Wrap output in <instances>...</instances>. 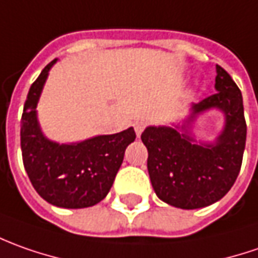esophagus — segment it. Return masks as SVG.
<instances>
[{
    "label": "esophagus",
    "instance_id": "34e87169",
    "mask_svg": "<svg viewBox=\"0 0 258 258\" xmlns=\"http://www.w3.org/2000/svg\"><path fill=\"white\" fill-rule=\"evenodd\" d=\"M147 122L146 121H136L134 122V130H136V134H137V137H140L141 136V133L144 131V128H146Z\"/></svg>",
    "mask_w": 258,
    "mask_h": 258
}]
</instances>
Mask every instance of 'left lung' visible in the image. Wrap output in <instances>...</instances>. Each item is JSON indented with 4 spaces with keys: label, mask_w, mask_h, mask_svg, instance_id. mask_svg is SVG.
Instances as JSON below:
<instances>
[{
    "label": "left lung",
    "mask_w": 258,
    "mask_h": 258,
    "mask_svg": "<svg viewBox=\"0 0 258 258\" xmlns=\"http://www.w3.org/2000/svg\"><path fill=\"white\" fill-rule=\"evenodd\" d=\"M216 91L197 104L181 124L150 125L141 134L147 168L157 197L177 209H203L221 200L241 168L247 125L241 91L224 68L216 66ZM210 109L225 114V127L213 143L192 136L197 117Z\"/></svg>",
    "instance_id": "8db88e82"
}]
</instances>
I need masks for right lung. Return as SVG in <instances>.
I'll use <instances>...</instances> for the list:
<instances>
[{
	"label": "right lung",
	"instance_id": "obj_1",
	"mask_svg": "<svg viewBox=\"0 0 258 258\" xmlns=\"http://www.w3.org/2000/svg\"><path fill=\"white\" fill-rule=\"evenodd\" d=\"M51 61L32 83L21 118V151L32 187L44 200L61 209H85L105 199L120 170L134 128L95 136L78 143H57L44 136L37 117Z\"/></svg>",
	"mask_w": 258,
	"mask_h": 258
}]
</instances>
